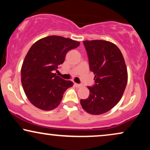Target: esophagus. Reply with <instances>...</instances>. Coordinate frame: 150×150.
<instances>
[{"instance_id": "34e87169", "label": "esophagus", "mask_w": 150, "mask_h": 150, "mask_svg": "<svg viewBox=\"0 0 150 150\" xmlns=\"http://www.w3.org/2000/svg\"><path fill=\"white\" fill-rule=\"evenodd\" d=\"M74 85H75V86H76V87H77V88H79V87H81V84H77V83H75V84H74Z\"/></svg>"}]
</instances>
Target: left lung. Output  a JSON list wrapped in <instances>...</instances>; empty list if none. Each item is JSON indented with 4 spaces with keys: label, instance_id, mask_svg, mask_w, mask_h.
<instances>
[{
    "label": "left lung",
    "instance_id": "1",
    "mask_svg": "<svg viewBox=\"0 0 150 150\" xmlns=\"http://www.w3.org/2000/svg\"><path fill=\"white\" fill-rule=\"evenodd\" d=\"M89 69L95 75V84L88 86V98L80 104L93 115L105 113L117 105L127 83V70L122 52L113 43L103 40L84 41Z\"/></svg>",
    "mask_w": 150,
    "mask_h": 150
}]
</instances>
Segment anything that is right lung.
Returning <instances> with one entry per match:
<instances>
[{
	"instance_id": "add662e5",
	"label": "right lung",
	"mask_w": 150,
	"mask_h": 150,
	"mask_svg": "<svg viewBox=\"0 0 150 150\" xmlns=\"http://www.w3.org/2000/svg\"><path fill=\"white\" fill-rule=\"evenodd\" d=\"M79 42L60 36H49L37 41L30 48L21 68V83L30 102L39 109L50 111L57 107L64 92L73 83L56 73L69 50Z\"/></svg>"
}]
</instances>
